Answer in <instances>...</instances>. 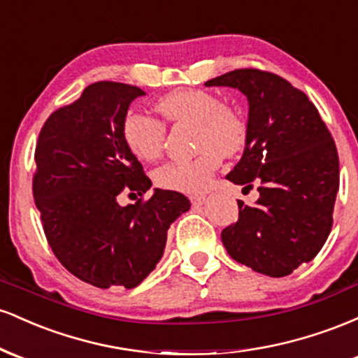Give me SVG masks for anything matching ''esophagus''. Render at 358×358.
Wrapping results in <instances>:
<instances>
[{"mask_svg": "<svg viewBox=\"0 0 358 358\" xmlns=\"http://www.w3.org/2000/svg\"><path fill=\"white\" fill-rule=\"evenodd\" d=\"M190 200L193 205H202L205 200H207V196L205 195H190Z\"/></svg>", "mask_w": 358, "mask_h": 358, "instance_id": "34e87169", "label": "esophagus"}]
</instances>
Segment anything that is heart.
<instances>
[{
    "label": "heart",
    "instance_id": "b5f03b06",
    "mask_svg": "<svg viewBox=\"0 0 358 358\" xmlns=\"http://www.w3.org/2000/svg\"><path fill=\"white\" fill-rule=\"evenodd\" d=\"M155 109L166 124H193V148L199 151L190 159L166 163L155 171V183L165 190L202 192L219 168L222 156L237 155L248 139V122L241 110L224 104L208 90H173L159 97ZM163 122L138 113L124 117L122 139L139 162L151 163L162 156L166 136Z\"/></svg>",
    "mask_w": 358,
    "mask_h": 358
}]
</instances>
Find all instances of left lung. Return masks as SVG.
<instances>
[{
    "label": "left lung",
    "instance_id": "left-lung-1",
    "mask_svg": "<svg viewBox=\"0 0 358 358\" xmlns=\"http://www.w3.org/2000/svg\"><path fill=\"white\" fill-rule=\"evenodd\" d=\"M248 96L244 155L227 178L257 187L254 205L237 200L239 219L222 231L229 256L266 276L282 278L310 262L328 239L340 187L338 153L318 109L273 72L237 69L205 82Z\"/></svg>",
    "mask_w": 358,
    "mask_h": 358
}]
</instances>
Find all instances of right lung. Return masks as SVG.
<instances>
[{"instance_id": "add662e5", "label": "right lung", "mask_w": 358, "mask_h": 358, "mask_svg": "<svg viewBox=\"0 0 358 358\" xmlns=\"http://www.w3.org/2000/svg\"><path fill=\"white\" fill-rule=\"evenodd\" d=\"M145 90L101 80L48 116L35 148L34 199L43 232L69 273L96 287L138 286L163 256L166 232L190 208L156 188L122 139L127 108ZM138 192L121 208L117 195Z\"/></svg>"}]
</instances>
